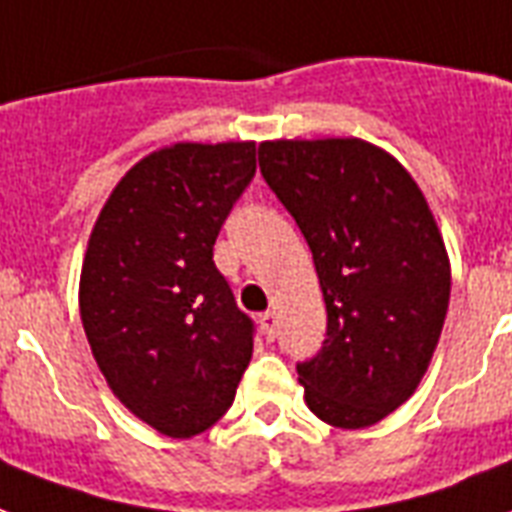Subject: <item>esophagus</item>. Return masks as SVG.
<instances>
[{
  "instance_id": "esophagus-1",
  "label": "esophagus",
  "mask_w": 512,
  "mask_h": 512,
  "mask_svg": "<svg viewBox=\"0 0 512 512\" xmlns=\"http://www.w3.org/2000/svg\"><path fill=\"white\" fill-rule=\"evenodd\" d=\"M260 328H263V333H266L268 339H274L276 328H279L276 312H263V314H260Z\"/></svg>"
}]
</instances>
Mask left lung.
Instances as JSON below:
<instances>
[{"label": "left lung", "mask_w": 512, "mask_h": 512, "mask_svg": "<svg viewBox=\"0 0 512 512\" xmlns=\"http://www.w3.org/2000/svg\"><path fill=\"white\" fill-rule=\"evenodd\" d=\"M260 173L312 249L325 342L298 363L309 410L363 429L410 399L445 325L450 263L418 184L358 138L268 140Z\"/></svg>", "instance_id": "1"}]
</instances>
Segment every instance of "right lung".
Segmentation results:
<instances>
[{"mask_svg":"<svg viewBox=\"0 0 512 512\" xmlns=\"http://www.w3.org/2000/svg\"><path fill=\"white\" fill-rule=\"evenodd\" d=\"M255 143H176L116 184L89 238L81 320L119 401L151 429L195 437L236 399L255 323L214 263L252 184Z\"/></svg>","mask_w":512,"mask_h":512,"instance_id":"obj_1","label":"right lung"}]
</instances>
